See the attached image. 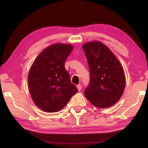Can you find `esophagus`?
Segmentation results:
<instances>
[{
	"mask_svg": "<svg viewBox=\"0 0 148 148\" xmlns=\"http://www.w3.org/2000/svg\"><path fill=\"white\" fill-rule=\"evenodd\" d=\"M77 89H78V91H80V90L82 89V86L81 85H77Z\"/></svg>",
	"mask_w": 148,
	"mask_h": 148,
	"instance_id": "34e87169",
	"label": "esophagus"
}]
</instances>
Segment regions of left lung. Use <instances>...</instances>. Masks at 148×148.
Returning <instances> with one entry per match:
<instances>
[{
    "label": "left lung",
    "mask_w": 148,
    "mask_h": 148,
    "mask_svg": "<svg viewBox=\"0 0 148 148\" xmlns=\"http://www.w3.org/2000/svg\"><path fill=\"white\" fill-rule=\"evenodd\" d=\"M83 49L90 72V82L85 89V96L96 107L112 106L124 91L125 77L122 66L101 42H88L84 45Z\"/></svg>",
    "instance_id": "1"
}]
</instances>
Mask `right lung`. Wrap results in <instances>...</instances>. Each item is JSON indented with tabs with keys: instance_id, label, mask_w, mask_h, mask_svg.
I'll use <instances>...</instances> for the list:
<instances>
[{
	"instance_id": "1",
	"label": "right lung",
	"mask_w": 148,
	"mask_h": 148,
	"mask_svg": "<svg viewBox=\"0 0 148 148\" xmlns=\"http://www.w3.org/2000/svg\"><path fill=\"white\" fill-rule=\"evenodd\" d=\"M72 49L69 44L52 45L40 53L30 69L28 84L31 97L45 112L59 111L77 92L64 67Z\"/></svg>"
}]
</instances>
